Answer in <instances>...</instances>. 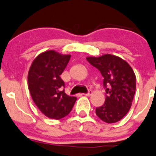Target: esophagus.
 Wrapping results in <instances>:
<instances>
[{
  "mask_svg": "<svg viewBox=\"0 0 156 156\" xmlns=\"http://www.w3.org/2000/svg\"><path fill=\"white\" fill-rule=\"evenodd\" d=\"M92 93H93V92H92V90H89L87 93H83V95H84V96H90Z\"/></svg>",
  "mask_w": 156,
  "mask_h": 156,
  "instance_id": "esophagus-1",
  "label": "esophagus"
}]
</instances>
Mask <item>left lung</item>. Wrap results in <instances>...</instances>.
<instances>
[{
  "label": "left lung",
  "mask_w": 156,
  "mask_h": 156,
  "mask_svg": "<svg viewBox=\"0 0 156 156\" xmlns=\"http://www.w3.org/2000/svg\"><path fill=\"white\" fill-rule=\"evenodd\" d=\"M99 70L105 89L104 105L96 108L97 117L108 123L120 120L129 112L136 89V77L132 67L120 57L112 55L87 58Z\"/></svg>",
  "instance_id": "8db88e82"
}]
</instances>
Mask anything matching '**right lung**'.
Wrapping results in <instances>:
<instances>
[{
	"mask_svg": "<svg viewBox=\"0 0 156 156\" xmlns=\"http://www.w3.org/2000/svg\"><path fill=\"white\" fill-rule=\"evenodd\" d=\"M71 55H62L53 50L35 58L27 76L31 97L41 112L51 119L68 115L77 98L66 94L65 83L60 78Z\"/></svg>",
	"mask_w": 156,
	"mask_h": 156,
	"instance_id": "add662e5",
	"label": "right lung"
}]
</instances>
